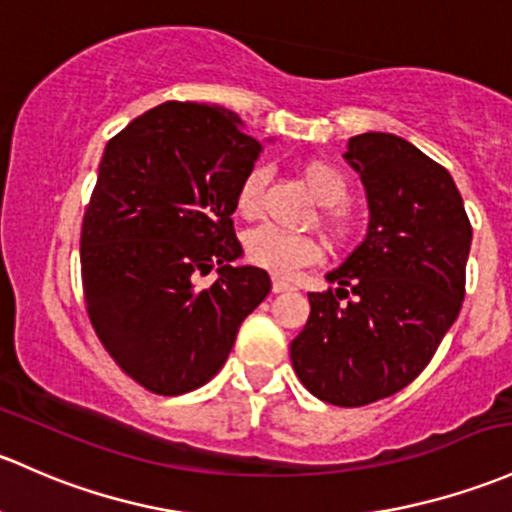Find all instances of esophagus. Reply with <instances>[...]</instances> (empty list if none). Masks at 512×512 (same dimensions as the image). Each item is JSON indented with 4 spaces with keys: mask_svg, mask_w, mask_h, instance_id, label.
I'll use <instances>...</instances> for the list:
<instances>
[{
    "mask_svg": "<svg viewBox=\"0 0 512 512\" xmlns=\"http://www.w3.org/2000/svg\"><path fill=\"white\" fill-rule=\"evenodd\" d=\"M289 289H294V287H292V284L287 282V279H279V277H274V279H272V292H274V294L289 292Z\"/></svg>",
    "mask_w": 512,
    "mask_h": 512,
    "instance_id": "esophagus-1",
    "label": "esophagus"
}]
</instances>
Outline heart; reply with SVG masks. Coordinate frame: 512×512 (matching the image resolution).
I'll use <instances>...</instances> for the list:
<instances>
[{
	"mask_svg": "<svg viewBox=\"0 0 512 512\" xmlns=\"http://www.w3.org/2000/svg\"><path fill=\"white\" fill-rule=\"evenodd\" d=\"M299 174L304 186L319 203V223L324 228L328 242L333 247H346L353 240V218L341 206L348 196V179L341 174L338 166L326 159H306L301 161ZM267 186V166L252 164L240 176L235 188V211L242 218H257L262 211V196ZM245 257L252 265L262 270L289 277L301 267H309L319 262L321 247L309 235L287 233L274 225H260L250 230L245 238Z\"/></svg>",
	"mask_w": 512,
	"mask_h": 512,
	"instance_id": "obj_1",
	"label": "heart"
}]
</instances>
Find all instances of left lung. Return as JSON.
I'll return each mask as SVG.
<instances>
[{
  "instance_id": "obj_1",
  "label": "left lung",
  "mask_w": 512,
  "mask_h": 512,
  "mask_svg": "<svg viewBox=\"0 0 512 512\" xmlns=\"http://www.w3.org/2000/svg\"><path fill=\"white\" fill-rule=\"evenodd\" d=\"M346 159L368 193V235L326 274L333 287L309 294L289 353L311 395L363 407L410 385L459 316L471 223L449 171L402 137L358 134Z\"/></svg>"
}]
</instances>
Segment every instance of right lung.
<instances>
[{"label":"right lung","instance_id":"right-lung-1","mask_svg":"<svg viewBox=\"0 0 512 512\" xmlns=\"http://www.w3.org/2000/svg\"><path fill=\"white\" fill-rule=\"evenodd\" d=\"M262 144L203 102L152 107L107 142L80 230L85 311L120 370L154 395L206 385L270 274L233 267L235 188ZM211 269L219 279L200 287Z\"/></svg>","mask_w":512,"mask_h":512}]
</instances>
